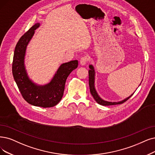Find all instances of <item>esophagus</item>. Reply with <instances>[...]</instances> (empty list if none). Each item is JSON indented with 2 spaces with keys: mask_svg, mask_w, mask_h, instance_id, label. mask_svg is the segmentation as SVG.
<instances>
[{
  "mask_svg": "<svg viewBox=\"0 0 155 155\" xmlns=\"http://www.w3.org/2000/svg\"><path fill=\"white\" fill-rule=\"evenodd\" d=\"M88 60H89V58L88 56H84L81 57V59H80V64L82 65H84L85 64H86V63L88 62Z\"/></svg>",
  "mask_w": 155,
  "mask_h": 155,
  "instance_id": "obj_1",
  "label": "esophagus"
}]
</instances>
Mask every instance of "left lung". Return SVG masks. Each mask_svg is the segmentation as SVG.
I'll return each instance as SVG.
<instances>
[{
  "mask_svg": "<svg viewBox=\"0 0 155 155\" xmlns=\"http://www.w3.org/2000/svg\"><path fill=\"white\" fill-rule=\"evenodd\" d=\"M90 67V70L88 71L89 73V86H90V90L91 95L94 97V98L95 100V101L100 105H102V106H111V105H116V104H123V102H126L128 99L130 98L132 95L130 97H127V98L124 99L120 102H107L106 101H104L102 99L99 97L98 94L97 93L95 88V71H94V68L93 67L92 65H90L89 66Z\"/></svg>",
  "mask_w": 155,
  "mask_h": 155,
  "instance_id": "left-lung-1",
  "label": "left lung"
}]
</instances>
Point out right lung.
Here are the masks:
<instances>
[{
	"mask_svg": "<svg viewBox=\"0 0 155 155\" xmlns=\"http://www.w3.org/2000/svg\"><path fill=\"white\" fill-rule=\"evenodd\" d=\"M40 26L35 23L18 41L15 47L12 71L15 81L23 98L32 106L51 107L56 106L64 95L66 79L70 73L78 66V60L61 64L50 83L37 85L29 79L24 64L26 48L35 31Z\"/></svg>",
	"mask_w": 155,
	"mask_h": 155,
	"instance_id": "obj_1",
	"label": "right lung"
}]
</instances>
